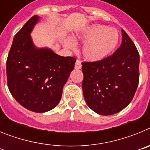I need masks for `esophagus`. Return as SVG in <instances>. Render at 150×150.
I'll list each match as a JSON object with an SVG mask.
<instances>
[{
    "mask_svg": "<svg viewBox=\"0 0 150 150\" xmlns=\"http://www.w3.org/2000/svg\"><path fill=\"white\" fill-rule=\"evenodd\" d=\"M82 67L81 62L79 60H76V63H75V68L76 69H80Z\"/></svg>",
    "mask_w": 150,
    "mask_h": 150,
    "instance_id": "esophagus-1",
    "label": "esophagus"
}]
</instances>
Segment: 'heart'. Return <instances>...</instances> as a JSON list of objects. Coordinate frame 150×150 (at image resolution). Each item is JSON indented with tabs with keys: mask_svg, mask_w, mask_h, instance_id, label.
<instances>
[{
	"mask_svg": "<svg viewBox=\"0 0 150 150\" xmlns=\"http://www.w3.org/2000/svg\"><path fill=\"white\" fill-rule=\"evenodd\" d=\"M120 41V34L116 29L95 24L73 34V40L64 39V45L74 49L75 43H83L82 54L88 62H98L106 59L116 49Z\"/></svg>",
	"mask_w": 150,
	"mask_h": 150,
	"instance_id": "obj_1",
	"label": "heart"
}]
</instances>
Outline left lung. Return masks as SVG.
Listing matches in <instances>:
<instances>
[{"mask_svg": "<svg viewBox=\"0 0 150 150\" xmlns=\"http://www.w3.org/2000/svg\"><path fill=\"white\" fill-rule=\"evenodd\" d=\"M120 48L98 62H83V96L94 112L109 116L132 101L139 83L140 55L134 43L122 29Z\"/></svg>", "mask_w": 150, "mask_h": 150, "instance_id": "1", "label": "left lung"}]
</instances>
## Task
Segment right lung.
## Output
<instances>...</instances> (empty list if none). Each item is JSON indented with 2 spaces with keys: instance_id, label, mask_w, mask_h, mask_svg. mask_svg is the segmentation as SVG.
Returning <instances> with one entry per match:
<instances>
[{
  "instance_id": "add662e5",
  "label": "right lung",
  "mask_w": 150,
  "mask_h": 150,
  "mask_svg": "<svg viewBox=\"0 0 150 150\" xmlns=\"http://www.w3.org/2000/svg\"><path fill=\"white\" fill-rule=\"evenodd\" d=\"M39 21L34 16L15 35L6 60L7 86L18 104L30 111L45 112L59 103L76 59L36 47L30 33Z\"/></svg>"
}]
</instances>
